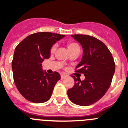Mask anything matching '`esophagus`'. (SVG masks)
<instances>
[{"label":"esophagus","mask_w":128,"mask_h":128,"mask_svg":"<svg viewBox=\"0 0 128 128\" xmlns=\"http://www.w3.org/2000/svg\"><path fill=\"white\" fill-rule=\"evenodd\" d=\"M66 78V76H65V75L64 74L61 75V79H62V80H64V79Z\"/></svg>","instance_id":"esophagus-1"}]
</instances>
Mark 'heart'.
I'll list each match as a JSON object with an SVG mask.
<instances>
[{
  "label": "heart",
  "instance_id": "b5f03b06",
  "mask_svg": "<svg viewBox=\"0 0 128 128\" xmlns=\"http://www.w3.org/2000/svg\"><path fill=\"white\" fill-rule=\"evenodd\" d=\"M67 46L70 52L72 51V50H74L80 49V46L78 45V44H77L76 42H68ZM56 45L54 44V45H53V46L51 47V48H50V52H51V53L54 52L55 50H56Z\"/></svg>",
  "mask_w": 128,
  "mask_h": 128
}]
</instances>
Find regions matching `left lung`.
<instances>
[{"label": "left lung", "instance_id": "obj_1", "mask_svg": "<svg viewBox=\"0 0 128 128\" xmlns=\"http://www.w3.org/2000/svg\"><path fill=\"white\" fill-rule=\"evenodd\" d=\"M71 36L83 48V56L76 72L84 74L86 78L81 81L74 76V86L68 90V96L76 104L91 105L110 88L115 72L114 61L107 46L98 39L88 35Z\"/></svg>", "mask_w": 128, "mask_h": 128}]
</instances>
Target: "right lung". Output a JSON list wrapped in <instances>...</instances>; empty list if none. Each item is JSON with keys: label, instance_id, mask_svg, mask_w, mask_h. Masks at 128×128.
<instances>
[{"label": "right lung", "instance_id": "1", "mask_svg": "<svg viewBox=\"0 0 128 128\" xmlns=\"http://www.w3.org/2000/svg\"><path fill=\"white\" fill-rule=\"evenodd\" d=\"M64 35L39 32L29 35L15 48L12 62L14 81L21 94L34 103L49 100L60 75L49 74L42 69L44 59L48 58L50 48Z\"/></svg>", "mask_w": 128, "mask_h": 128}]
</instances>
